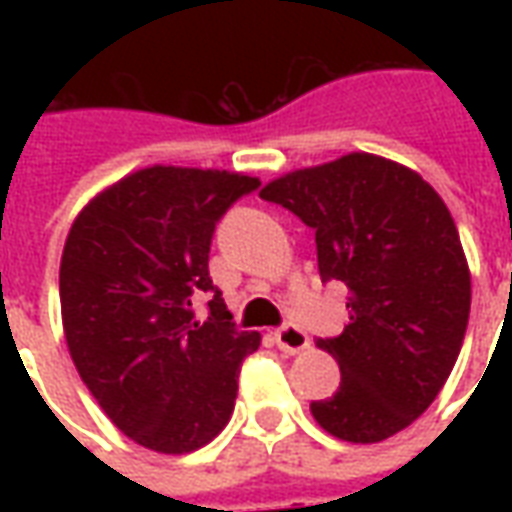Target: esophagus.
<instances>
[{
	"instance_id": "esophagus-1",
	"label": "esophagus",
	"mask_w": 512,
	"mask_h": 512,
	"mask_svg": "<svg viewBox=\"0 0 512 512\" xmlns=\"http://www.w3.org/2000/svg\"><path fill=\"white\" fill-rule=\"evenodd\" d=\"M274 340H277V345L285 351V354H299V351H304V348L310 345L307 332L299 329L296 323H285V326H279L277 332H274Z\"/></svg>"
}]
</instances>
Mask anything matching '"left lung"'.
<instances>
[{"label":"left lung","mask_w":512,"mask_h":512,"mask_svg":"<svg viewBox=\"0 0 512 512\" xmlns=\"http://www.w3.org/2000/svg\"><path fill=\"white\" fill-rule=\"evenodd\" d=\"M260 197L310 227L321 279L351 290L343 334L318 337L340 389L312 400V417L354 444L395 436L436 400L469 323L472 279L447 205L370 153L290 172Z\"/></svg>","instance_id":"obj_1"}]
</instances>
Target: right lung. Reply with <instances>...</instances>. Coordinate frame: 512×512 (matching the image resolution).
Segmentation results:
<instances>
[{
    "label": "right lung",
    "mask_w": 512,
    "mask_h": 512,
    "mask_svg": "<svg viewBox=\"0 0 512 512\" xmlns=\"http://www.w3.org/2000/svg\"><path fill=\"white\" fill-rule=\"evenodd\" d=\"M260 180L219 169L147 167L73 222L60 304L73 365L128 439L180 455L219 436L260 334L241 332L208 274L216 224ZM208 292L209 321L190 301Z\"/></svg>",
    "instance_id": "add662e5"
}]
</instances>
